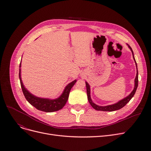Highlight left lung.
<instances>
[{
	"label": "left lung",
	"instance_id": "1",
	"mask_svg": "<svg viewBox=\"0 0 151 151\" xmlns=\"http://www.w3.org/2000/svg\"><path fill=\"white\" fill-rule=\"evenodd\" d=\"M127 46H129V47L130 50H131V51L132 52L133 58V59L134 60V62H135L136 67H137V75H136V77H135V79H134V89H133V90L132 91V92L128 96H127L124 99L119 100L118 102L116 103V104H114L113 105H107V106H99V105H96V104H94V103L92 101V100L91 99V88H90V86L88 83V82L86 81L87 95H88V99L89 102V104H91V105L96 110L102 111H114L120 109L122 108H123L132 99V97H133L134 93H135V92H136L137 89L138 88V68H137V64L135 59H134V58L133 52L132 51V47L128 44H127Z\"/></svg>",
	"mask_w": 151,
	"mask_h": 151
}]
</instances>
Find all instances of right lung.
Returning <instances> with one entry per match:
<instances>
[{"label":"right lung","instance_id":"1","mask_svg":"<svg viewBox=\"0 0 151 151\" xmlns=\"http://www.w3.org/2000/svg\"><path fill=\"white\" fill-rule=\"evenodd\" d=\"M21 60L19 64V78L22 92L24 93L26 99L30 105L34 106L37 109L42 111L46 113H52L62 109L65 106L68 100L69 93L71 89L76 82V80L68 84L63 90V92L60 96L55 99H50L46 98H41L37 97L32 93H31L24 86L21 76Z\"/></svg>","mask_w":151,"mask_h":151}]
</instances>
